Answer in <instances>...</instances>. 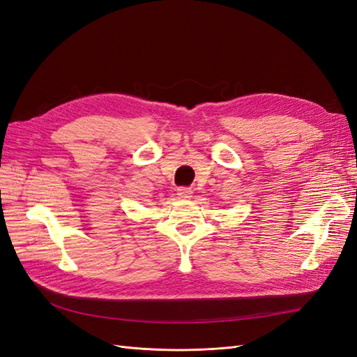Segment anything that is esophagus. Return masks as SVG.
<instances>
[{
  "label": "esophagus",
  "mask_w": 357,
  "mask_h": 357,
  "mask_svg": "<svg viewBox=\"0 0 357 357\" xmlns=\"http://www.w3.org/2000/svg\"><path fill=\"white\" fill-rule=\"evenodd\" d=\"M192 189L189 188H178L177 189V195L181 198V199H190L192 198Z\"/></svg>",
  "instance_id": "34e87169"
}]
</instances>
